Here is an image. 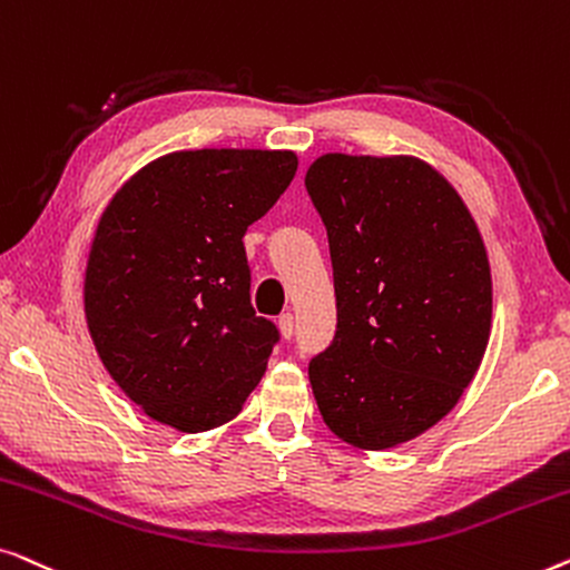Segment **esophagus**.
<instances>
[{"instance_id":"34e87169","label":"esophagus","mask_w":570,"mask_h":570,"mask_svg":"<svg viewBox=\"0 0 570 570\" xmlns=\"http://www.w3.org/2000/svg\"><path fill=\"white\" fill-rule=\"evenodd\" d=\"M278 331H282L284 338H292V335H294V315H292V312H284V315H278Z\"/></svg>"}]
</instances>
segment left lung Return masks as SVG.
Returning <instances> with one entry per match:
<instances>
[{
    "label": "left lung",
    "mask_w": 570,
    "mask_h": 570,
    "mask_svg": "<svg viewBox=\"0 0 570 570\" xmlns=\"http://www.w3.org/2000/svg\"><path fill=\"white\" fill-rule=\"evenodd\" d=\"M327 229L338 325L309 362L323 421L387 449L442 421L483 362L491 266L468 206L413 157L325 155L304 178Z\"/></svg>",
    "instance_id": "1"
}]
</instances>
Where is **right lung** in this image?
<instances>
[{"instance_id":"obj_1","label":"right lung","mask_w":570,"mask_h":570,"mask_svg":"<svg viewBox=\"0 0 570 570\" xmlns=\"http://www.w3.org/2000/svg\"><path fill=\"white\" fill-rule=\"evenodd\" d=\"M296 173L294 151H175L118 190L95 232L87 327L144 413L208 431L243 411L282 333L250 304L243 237Z\"/></svg>"}]
</instances>
